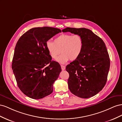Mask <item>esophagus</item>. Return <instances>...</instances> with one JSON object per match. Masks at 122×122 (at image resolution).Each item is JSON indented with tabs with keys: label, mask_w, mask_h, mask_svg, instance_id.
<instances>
[{
	"label": "esophagus",
	"mask_w": 122,
	"mask_h": 122,
	"mask_svg": "<svg viewBox=\"0 0 122 122\" xmlns=\"http://www.w3.org/2000/svg\"><path fill=\"white\" fill-rule=\"evenodd\" d=\"M61 69H62V71H64V70H65V66L64 65H61Z\"/></svg>",
	"instance_id": "esophagus-1"
}]
</instances>
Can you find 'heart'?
Instances as JSON below:
<instances>
[{"instance_id":"obj_1","label":"heart","mask_w":122,"mask_h":122,"mask_svg":"<svg viewBox=\"0 0 122 122\" xmlns=\"http://www.w3.org/2000/svg\"><path fill=\"white\" fill-rule=\"evenodd\" d=\"M46 46L50 56L54 59L62 53L57 59L59 63L64 64L69 60L74 61L81 54L83 41L79 35L63 34L56 38L54 41H47Z\"/></svg>"}]
</instances>
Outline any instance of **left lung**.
<instances>
[{"mask_svg": "<svg viewBox=\"0 0 122 122\" xmlns=\"http://www.w3.org/2000/svg\"><path fill=\"white\" fill-rule=\"evenodd\" d=\"M62 32L79 35L83 41L81 54L66 67L69 75V90L81 98L95 96L105 85L109 70L110 59L105 43L87 29L66 27Z\"/></svg>", "mask_w": 122, "mask_h": 122, "instance_id": "1", "label": "left lung"}]
</instances>
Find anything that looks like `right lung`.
<instances>
[{
	"label": "right lung",
	"instance_id": "1",
	"mask_svg": "<svg viewBox=\"0 0 122 122\" xmlns=\"http://www.w3.org/2000/svg\"><path fill=\"white\" fill-rule=\"evenodd\" d=\"M60 32V29L54 27H34L17 41L12 68L18 87L30 98H43L53 91L61 68L58 62L51 61L46 43Z\"/></svg>",
	"mask_w": 122,
	"mask_h": 122
}]
</instances>
